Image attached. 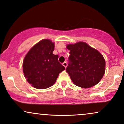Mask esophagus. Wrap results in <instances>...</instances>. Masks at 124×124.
Here are the masks:
<instances>
[{"instance_id": "34e87169", "label": "esophagus", "mask_w": 124, "mask_h": 124, "mask_svg": "<svg viewBox=\"0 0 124 124\" xmlns=\"http://www.w3.org/2000/svg\"><path fill=\"white\" fill-rule=\"evenodd\" d=\"M62 65H63L65 67V68H66V67L67 66V65H68V64H67V62H64L63 63H62Z\"/></svg>"}]
</instances>
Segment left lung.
Masks as SVG:
<instances>
[{"instance_id":"1","label":"left lung","mask_w":124,"mask_h":124,"mask_svg":"<svg viewBox=\"0 0 124 124\" xmlns=\"http://www.w3.org/2000/svg\"><path fill=\"white\" fill-rule=\"evenodd\" d=\"M69 63L66 70L76 86L89 88L95 86L105 72L106 62L103 55L83 42L69 44Z\"/></svg>"}]
</instances>
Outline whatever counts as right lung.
<instances>
[{
    "label": "right lung",
    "mask_w": 124,
    "mask_h": 124,
    "mask_svg": "<svg viewBox=\"0 0 124 124\" xmlns=\"http://www.w3.org/2000/svg\"><path fill=\"white\" fill-rule=\"evenodd\" d=\"M54 42L43 39L28 51L23 61V72L27 80L34 87L44 89L54 85L65 68L58 61V55L52 54Z\"/></svg>",
    "instance_id": "obj_1"
}]
</instances>
